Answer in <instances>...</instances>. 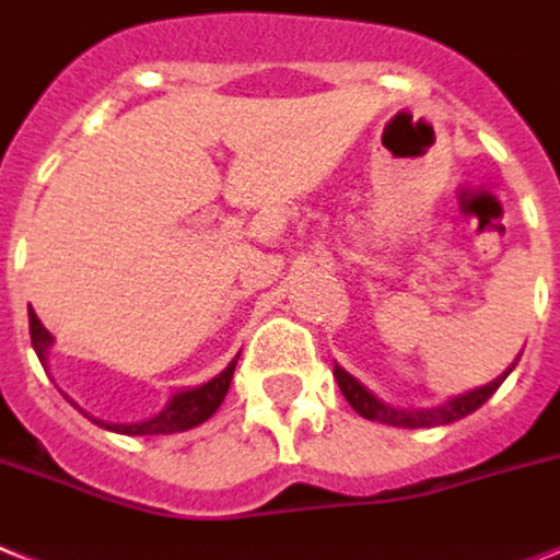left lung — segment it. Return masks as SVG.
<instances>
[{
	"label": "left lung",
	"mask_w": 560,
	"mask_h": 560,
	"mask_svg": "<svg viewBox=\"0 0 560 560\" xmlns=\"http://www.w3.org/2000/svg\"><path fill=\"white\" fill-rule=\"evenodd\" d=\"M517 359H521V353H517L515 362H512L501 376H494L492 383L466 390V394H457V397H448L443 399V402H438V406H429V408L390 406V402L376 397L374 390H368L365 385L359 383L357 376L348 374L342 365H336V362H334V376H336V383H339V390H342L345 399L351 402V408L359 413V417H365V420H380L385 422V425H397V429H434V425H448V422L454 420H463V417H469L471 411H477V408L483 406L486 399L501 388L503 380L515 371Z\"/></svg>",
	"instance_id": "8db88e82"
}]
</instances>
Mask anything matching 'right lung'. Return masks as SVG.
<instances>
[{"label": "right lung", "instance_id": "right-lung-1", "mask_svg": "<svg viewBox=\"0 0 560 560\" xmlns=\"http://www.w3.org/2000/svg\"><path fill=\"white\" fill-rule=\"evenodd\" d=\"M28 325H31V345H34L36 357L43 362V368L48 371V357H51V348H54V336L45 330V325L36 319V313L28 311ZM235 362L238 357L230 362V365L221 371L218 376L207 380V383L195 385V388H177L172 390L170 399L163 402V408L147 420H138V422H108V420H100V417H91L89 411L77 406L74 399L62 394V397L77 408V411L89 417L94 425L106 431H115V434H129V438H152V434H175V431H189L195 425H201L207 422L212 413L218 411V406L224 402L226 390H230V380H233V371H235Z\"/></svg>", "mask_w": 560, "mask_h": 560}]
</instances>
